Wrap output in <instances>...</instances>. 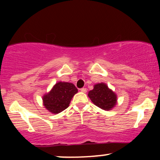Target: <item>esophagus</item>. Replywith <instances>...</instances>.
I'll use <instances>...</instances> for the list:
<instances>
[{
  "instance_id": "34e87169",
  "label": "esophagus",
  "mask_w": 160,
  "mask_h": 160,
  "mask_svg": "<svg viewBox=\"0 0 160 160\" xmlns=\"http://www.w3.org/2000/svg\"><path fill=\"white\" fill-rule=\"evenodd\" d=\"M80 92H82L83 93H86V92H87V89H86V88H82V89H80Z\"/></svg>"
}]
</instances>
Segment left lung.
<instances>
[{
	"instance_id": "8db88e82",
	"label": "left lung",
	"mask_w": 160,
	"mask_h": 160,
	"mask_svg": "<svg viewBox=\"0 0 160 160\" xmlns=\"http://www.w3.org/2000/svg\"><path fill=\"white\" fill-rule=\"evenodd\" d=\"M88 96L92 103L104 111H110L117 103V95L104 82L94 85L92 90L89 91Z\"/></svg>"
}]
</instances>
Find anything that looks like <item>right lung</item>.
I'll list each match as a JSON object with an SVG mask.
<instances>
[{
  "label": "right lung",
  "instance_id": "obj_1",
  "mask_svg": "<svg viewBox=\"0 0 160 160\" xmlns=\"http://www.w3.org/2000/svg\"><path fill=\"white\" fill-rule=\"evenodd\" d=\"M78 92V89L71 82H58L49 92L43 95V104L47 111L57 114L68 108L73 96Z\"/></svg>",
  "mask_w": 160,
  "mask_h": 160
}]
</instances>
